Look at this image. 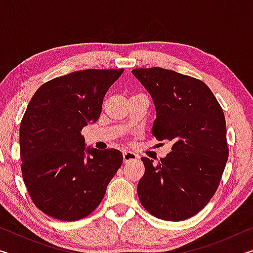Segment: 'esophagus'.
Masks as SVG:
<instances>
[{"label": "esophagus", "instance_id": "1", "mask_svg": "<svg viewBox=\"0 0 253 253\" xmlns=\"http://www.w3.org/2000/svg\"><path fill=\"white\" fill-rule=\"evenodd\" d=\"M123 157H124V163H128L131 161H136L138 160V155H136L135 153L129 152V151H125L123 153Z\"/></svg>", "mask_w": 253, "mask_h": 253}]
</instances>
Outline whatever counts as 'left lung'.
<instances>
[{
  "instance_id": "8db88e82",
  "label": "left lung",
  "mask_w": 253,
  "mask_h": 253,
  "mask_svg": "<svg viewBox=\"0 0 253 253\" xmlns=\"http://www.w3.org/2000/svg\"><path fill=\"white\" fill-rule=\"evenodd\" d=\"M131 72L155 105L154 136L173 143L157 164L142 158L137 194L158 219L186 220L210 202L223 174L229 156L223 110L199 79L157 67Z\"/></svg>"
}]
</instances>
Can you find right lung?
<instances>
[{
  "label": "right lung",
  "instance_id": "add662e5",
  "mask_svg": "<svg viewBox=\"0 0 253 253\" xmlns=\"http://www.w3.org/2000/svg\"><path fill=\"white\" fill-rule=\"evenodd\" d=\"M123 72H71L42 84L29 102L20 126L21 169L33 203L46 215H89L122 166V152L87 147L81 130L98 121L107 90Z\"/></svg>",
  "mask_w": 253,
  "mask_h": 253
}]
</instances>
